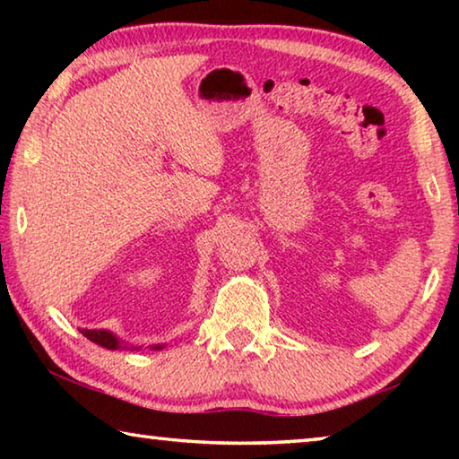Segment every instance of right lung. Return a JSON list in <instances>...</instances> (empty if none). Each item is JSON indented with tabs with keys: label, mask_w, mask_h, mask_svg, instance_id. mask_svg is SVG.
I'll list each match as a JSON object with an SVG mask.
<instances>
[{
	"label": "right lung",
	"mask_w": 459,
	"mask_h": 459,
	"mask_svg": "<svg viewBox=\"0 0 459 459\" xmlns=\"http://www.w3.org/2000/svg\"><path fill=\"white\" fill-rule=\"evenodd\" d=\"M82 336H87L91 342H95V344L108 348V351H115V348H119V340L113 336L111 332L107 330H81ZM155 348H161V346H155Z\"/></svg>",
	"instance_id": "obj_1"
}]
</instances>
